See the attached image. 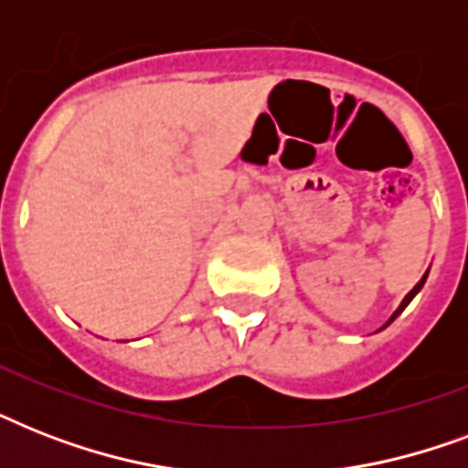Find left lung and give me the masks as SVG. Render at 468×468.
I'll return each instance as SVG.
<instances>
[{
    "label": "left lung",
    "instance_id": "obj_1",
    "mask_svg": "<svg viewBox=\"0 0 468 468\" xmlns=\"http://www.w3.org/2000/svg\"><path fill=\"white\" fill-rule=\"evenodd\" d=\"M425 279H428V271H425V277H422V279H420V282H418V284H415V286H413V289H410V292H408V296H406V299L400 301V306H399V308H396V313H393L391 318H388V323H386V325H391L393 320L399 318L400 313L406 311V306H408V303H410V301H413V299H415V293H418V292H420V289H422V284H425ZM386 325H384V327H386Z\"/></svg>",
    "mask_w": 468,
    "mask_h": 468
}]
</instances>
